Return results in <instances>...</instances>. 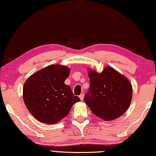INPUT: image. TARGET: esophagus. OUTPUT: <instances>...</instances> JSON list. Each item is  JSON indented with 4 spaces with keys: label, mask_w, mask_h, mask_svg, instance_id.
Masks as SVG:
<instances>
[{
    "label": "esophagus",
    "mask_w": 156,
    "mask_h": 156,
    "mask_svg": "<svg viewBox=\"0 0 156 156\" xmlns=\"http://www.w3.org/2000/svg\"><path fill=\"white\" fill-rule=\"evenodd\" d=\"M79 98H80V99L81 100H83V99H84V94H81L80 96H79Z\"/></svg>",
    "instance_id": "obj_1"
}]
</instances>
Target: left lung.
Returning <instances> with one entry per match:
<instances>
[{"instance_id":"obj_1","label":"left lung","mask_w":156,"mask_h":156,"mask_svg":"<svg viewBox=\"0 0 156 156\" xmlns=\"http://www.w3.org/2000/svg\"><path fill=\"white\" fill-rule=\"evenodd\" d=\"M90 87L84 102L91 112L104 120H115L128 109L132 99V86L123 75L110 67L101 73L88 70Z\"/></svg>"}]
</instances>
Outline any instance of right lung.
<instances>
[{
	"instance_id": "right-lung-1",
	"label": "right lung",
	"mask_w": 156,
	"mask_h": 156,
	"mask_svg": "<svg viewBox=\"0 0 156 156\" xmlns=\"http://www.w3.org/2000/svg\"><path fill=\"white\" fill-rule=\"evenodd\" d=\"M70 69L60 65L47 66L28 78L23 86V100L29 112L41 122L54 125L80 101L65 84Z\"/></svg>"
}]
</instances>
